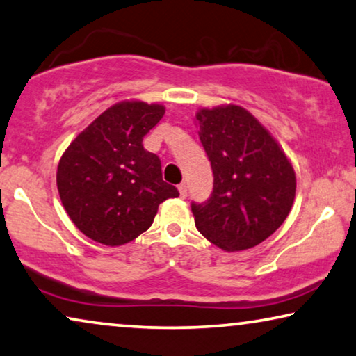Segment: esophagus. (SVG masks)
Returning <instances> with one entry per match:
<instances>
[{"instance_id":"34e87169","label":"esophagus","mask_w":356,"mask_h":356,"mask_svg":"<svg viewBox=\"0 0 356 356\" xmlns=\"http://www.w3.org/2000/svg\"><path fill=\"white\" fill-rule=\"evenodd\" d=\"M178 191H179V195H181V197H186V195H188V186H186V183L179 184Z\"/></svg>"}]
</instances>
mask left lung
<instances>
[{"label":"left lung","mask_w":356,"mask_h":356,"mask_svg":"<svg viewBox=\"0 0 356 356\" xmlns=\"http://www.w3.org/2000/svg\"><path fill=\"white\" fill-rule=\"evenodd\" d=\"M200 143L213 172V191L191 204L195 228L228 252L259 245L287 218L296 172L280 144L241 106L200 109Z\"/></svg>","instance_id":"obj_1"}]
</instances>
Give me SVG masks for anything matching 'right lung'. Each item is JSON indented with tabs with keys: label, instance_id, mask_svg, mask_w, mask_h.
Returning a JSON list of instances; mask_svg holds the SVG:
<instances>
[{
	"label": "right lung",
	"instance_id": "add662e5",
	"mask_svg": "<svg viewBox=\"0 0 356 356\" xmlns=\"http://www.w3.org/2000/svg\"><path fill=\"white\" fill-rule=\"evenodd\" d=\"M163 114L161 104L122 101L65 149L56 175L59 195L70 220L90 239L127 244L149 229L163 200L179 195L162 179L161 159L143 146Z\"/></svg>",
	"mask_w": 356,
	"mask_h": 356
}]
</instances>
